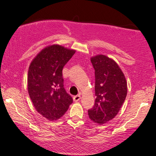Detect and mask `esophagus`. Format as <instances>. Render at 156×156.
<instances>
[{
  "instance_id": "1",
  "label": "esophagus",
  "mask_w": 156,
  "mask_h": 156,
  "mask_svg": "<svg viewBox=\"0 0 156 156\" xmlns=\"http://www.w3.org/2000/svg\"><path fill=\"white\" fill-rule=\"evenodd\" d=\"M80 99V95H79V94H78V95H76V96L73 97V101H74L75 102H78Z\"/></svg>"
}]
</instances>
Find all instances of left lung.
Wrapping results in <instances>:
<instances>
[{
  "mask_svg": "<svg viewBox=\"0 0 156 156\" xmlns=\"http://www.w3.org/2000/svg\"><path fill=\"white\" fill-rule=\"evenodd\" d=\"M91 62L94 69L96 99L88 114L94 122L104 124L120 110L127 96V82L117 64L108 57L96 55Z\"/></svg>",
  "mask_w": 156,
  "mask_h": 156,
  "instance_id": "1",
  "label": "left lung"
}]
</instances>
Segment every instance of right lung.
I'll use <instances>...</instances> for the list:
<instances>
[{
    "label": "right lung",
    "mask_w": 156,
    "mask_h": 156,
    "mask_svg": "<svg viewBox=\"0 0 156 156\" xmlns=\"http://www.w3.org/2000/svg\"><path fill=\"white\" fill-rule=\"evenodd\" d=\"M75 53L53 44L42 50L30 64L29 96L37 112L48 120L62 117L73 101L64 87L62 70Z\"/></svg>",
    "instance_id": "obj_1"
}]
</instances>
